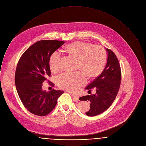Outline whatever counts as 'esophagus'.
<instances>
[{
    "label": "esophagus",
    "instance_id": "esophagus-1",
    "mask_svg": "<svg viewBox=\"0 0 146 146\" xmlns=\"http://www.w3.org/2000/svg\"><path fill=\"white\" fill-rule=\"evenodd\" d=\"M71 94L72 97L73 98V100H74V101H78V100H79V97H78V96L72 94Z\"/></svg>",
    "mask_w": 146,
    "mask_h": 146
}]
</instances>
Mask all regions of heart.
Wrapping results in <instances>:
<instances>
[{
    "instance_id": "b5f03b06",
    "label": "heart",
    "mask_w": 146,
    "mask_h": 146,
    "mask_svg": "<svg viewBox=\"0 0 146 146\" xmlns=\"http://www.w3.org/2000/svg\"><path fill=\"white\" fill-rule=\"evenodd\" d=\"M66 51L77 58L76 67L82 71L63 73L58 75L56 80L62 88L71 92L76 91L86 83V75L92 78L99 75L104 70L106 62V52L102 46L91 44L76 41L68 44ZM62 55L58 51H54L49 59L50 70L57 72L60 67Z\"/></svg>"
}]
</instances>
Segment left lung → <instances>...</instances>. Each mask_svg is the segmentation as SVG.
<instances>
[{
  "label": "left lung",
  "instance_id": "8db88e82",
  "mask_svg": "<svg viewBox=\"0 0 146 146\" xmlns=\"http://www.w3.org/2000/svg\"><path fill=\"white\" fill-rule=\"evenodd\" d=\"M106 50L108 52V59L105 68L86 88V90H89L88 92H91L92 89L96 90V94H91L90 95L79 98L80 101L91 102L90 109L86 113L88 116H95L107 110L113 102L119 89L121 71L119 61L111 50Z\"/></svg>",
  "mask_w": 146,
  "mask_h": 146
}]
</instances>
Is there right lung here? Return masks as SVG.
<instances>
[{
    "label": "right lung",
    "mask_w": 146,
    "mask_h": 146,
    "mask_svg": "<svg viewBox=\"0 0 146 146\" xmlns=\"http://www.w3.org/2000/svg\"><path fill=\"white\" fill-rule=\"evenodd\" d=\"M64 44L58 40L37 41L23 54L18 62L15 76L16 90L24 106L35 115L49 114L64 93L54 89L50 92L42 89L43 82L51 75L50 57Z\"/></svg>",
    "instance_id": "right-lung-1"
}]
</instances>
